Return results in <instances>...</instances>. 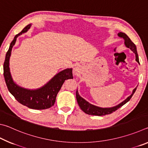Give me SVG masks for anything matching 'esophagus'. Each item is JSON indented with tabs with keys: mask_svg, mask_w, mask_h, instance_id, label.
Returning a JSON list of instances; mask_svg holds the SVG:
<instances>
[{
	"mask_svg": "<svg viewBox=\"0 0 148 148\" xmlns=\"http://www.w3.org/2000/svg\"><path fill=\"white\" fill-rule=\"evenodd\" d=\"M74 72H79V67L78 66H76L74 68Z\"/></svg>",
	"mask_w": 148,
	"mask_h": 148,
	"instance_id": "1",
	"label": "esophagus"
}]
</instances>
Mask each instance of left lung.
Listing matches in <instances>:
<instances>
[{"label": "left lung", "mask_w": 148, "mask_h": 148, "mask_svg": "<svg viewBox=\"0 0 148 148\" xmlns=\"http://www.w3.org/2000/svg\"><path fill=\"white\" fill-rule=\"evenodd\" d=\"M117 35H118V36L120 37V38H121L124 40L125 41L124 44L125 45V46L129 48L135 54V56H136V61L138 62V63L140 64L138 56V53H137L136 47L135 46V44L131 40V39L129 38V36H127L126 34L124 33V32H120L117 34ZM136 88L137 87H135V88L133 89V91H132V94L130 95L129 97H127L125 101L121 102V103H119V104L116 105V106L110 107V108H101V107L97 106H95V105L90 104L89 102H87L84 99L82 98V97H80V95L78 93V91H77V89L76 91V100H77V104H78L79 106L80 107V108H81L82 111H84L86 114H89V115H92V116H105V115L113 113L114 112L116 111L117 109H119V108H121V106H123L124 104H126L127 102H129L130 101V99H131V97H132V95H134L135 91H136Z\"/></svg>", "instance_id": "8db88e82"}]
</instances>
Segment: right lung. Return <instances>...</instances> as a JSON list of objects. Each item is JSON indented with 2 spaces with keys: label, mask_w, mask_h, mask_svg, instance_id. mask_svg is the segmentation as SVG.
Masks as SVG:
<instances>
[{
  "label": "right lung",
  "mask_w": 148,
  "mask_h": 148,
  "mask_svg": "<svg viewBox=\"0 0 148 148\" xmlns=\"http://www.w3.org/2000/svg\"><path fill=\"white\" fill-rule=\"evenodd\" d=\"M31 27V24L28 25L19 34H16L10 45L4 62V76L8 91L19 103L31 109L45 110L53 106L57 95L65 80L73 78L72 69H66L59 72L44 86L36 89L23 88L14 81L9 66L12 47L16 44L17 37L27 32Z\"/></svg>",
  "instance_id": "add662e5"
}]
</instances>
